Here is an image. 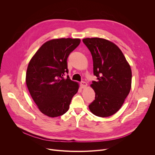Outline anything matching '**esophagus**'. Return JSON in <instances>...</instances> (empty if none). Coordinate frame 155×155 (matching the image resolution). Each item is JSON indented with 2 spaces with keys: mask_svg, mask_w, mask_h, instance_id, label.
Returning a JSON list of instances; mask_svg holds the SVG:
<instances>
[{
  "mask_svg": "<svg viewBox=\"0 0 155 155\" xmlns=\"http://www.w3.org/2000/svg\"><path fill=\"white\" fill-rule=\"evenodd\" d=\"M80 86L82 88H85L87 86V84L85 82H82L80 83Z\"/></svg>",
  "mask_w": 155,
  "mask_h": 155,
  "instance_id": "1",
  "label": "esophagus"
}]
</instances>
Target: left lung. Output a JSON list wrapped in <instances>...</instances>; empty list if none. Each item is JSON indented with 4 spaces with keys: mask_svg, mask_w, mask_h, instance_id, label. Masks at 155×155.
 Listing matches in <instances>:
<instances>
[{
    "mask_svg": "<svg viewBox=\"0 0 155 155\" xmlns=\"http://www.w3.org/2000/svg\"><path fill=\"white\" fill-rule=\"evenodd\" d=\"M82 41L92 54L97 77L91 85L95 97L88 108L97 116H110L120 109L131 91V67L119 48L110 41L100 38Z\"/></svg>",
    "mask_w": 155,
    "mask_h": 155,
    "instance_id": "obj_1",
    "label": "left lung"
}]
</instances>
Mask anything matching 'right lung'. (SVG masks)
I'll use <instances>...</instances> for the list:
<instances>
[{"label":"right lung","instance_id":"1","mask_svg":"<svg viewBox=\"0 0 155 155\" xmlns=\"http://www.w3.org/2000/svg\"><path fill=\"white\" fill-rule=\"evenodd\" d=\"M80 43L78 38L53 39L45 43L31 59L26 82L39 110L51 117L66 113L79 85L69 77L67 58Z\"/></svg>","mask_w":155,"mask_h":155}]
</instances>
